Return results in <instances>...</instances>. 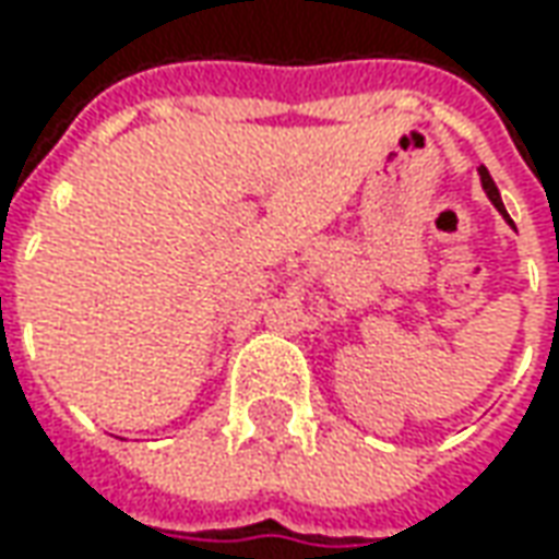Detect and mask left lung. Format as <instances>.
<instances>
[{"instance_id":"obj_1","label":"left lung","mask_w":559,"mask_h":559,"mask_svg":"<svg viewBox=\"0 0 559 559\" xmlns=\"http://www.w3.org/2000/svg\"><path fill=\"white\" fill-rule=\"evenodd\" d=\"M479 177H483V189H485V195H488V199H491V204H495V207H498V211H501V214H504V221H507V224L513 226V221H510V214H507L504 202H501V192H498V186H495V180H491V174H488V170H485V167H479Z\"/></svg>"}]
</instances>
